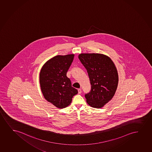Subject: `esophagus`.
Segmentation results:
<instances>
[{
  "instance_id": "34e87169",
  "label": "esophagus",
  "mask_w": 152,
  "mask_h": 152,
  "mask_svg": "<svg viewBox=\"0 0 152 152\" xmlns=\"http://www.w3.org/2000/svg\"><path fill=\"white\" fill-rule=\"evenodd\" d=\"M78 94H81V90L80 89H78Z\"/></svg>"
}]
</instances>
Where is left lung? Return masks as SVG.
Returning a JSON list of instances; mask_svg holds the SVG:
<instances>
[{"instance_id": "1", "label": "left lung", "mask_w": 152, "mask_h": 152, "mask_svg": "<svg viewBox=\"0 0 152 152\" xmlns=\"http://www.w3.org/2000/svg\"><path fill=\"white\" fill-rule=\"evenodd\" d=\"M78 58L87 69L91 91L85 94L90 106L101 108L113 99L118 77L114 63L110 58L100 53H81Z\"/></svg>"}]
</instances>
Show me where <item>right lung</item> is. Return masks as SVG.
Masks as SVG:
<instances>
[{"label":"right lung","instance_id":"1","mask_svg":"<svg viewBox=\"0 0 152 152\" xmlns=\"http://www.w3.org/2000/svg\"><path fill=\"white\" fill-rule=\"evenodd\" d=\"M74 57L73 54L55 56L44 64L39 73L40 87L44 98L59 108L68 106L78 93L66 76Z\"/></svg>","mask_w":152,"mask_h":152}]
</instances>
